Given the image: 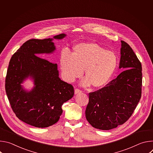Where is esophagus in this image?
<instances>
[{"mask_svg":"<svg viewBox=\"0 0 153 153\" xmlns=\"http://www.w3.org/2000/svg\"><path fill=\"white\" fill-rule=\"evenodd\" d=\"M82 93V91H80L79 89H76L74 90V94H79V93Z\"/></svg>","mask_w":153,"mask_h":153,"instance_id":"esophagus-1","label":"esophagus"}]
</instances>
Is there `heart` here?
I'll use <instances>...</instances> for the list:
<instances>
[{"mask_svg": "<svg viewBox=\"0 0 153 153\" xmlns=\"http://www.w3.org/2000/svg\"><path fill=\"white\" fill-rule=\"evenodd\" d=\"M119 63L117 54L94 42L80 43L73 47L71 55L63 51L60 65L63 79L68 83L80 78L85 71L83 85L95 88L106 86L112 79Z\"/></svg>", "mask_w": 153, "mask_h": 153, "instance_id": "obj_1", "label": "heart"}]
</instances>
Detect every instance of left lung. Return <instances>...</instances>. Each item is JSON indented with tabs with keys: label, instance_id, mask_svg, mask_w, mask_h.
<instances>
[{
	"label": "left lung",
	"instance_id": "left-lung-1",
	"mask_svg": "<svg viewBox=\"0 0 153 153\" xmlns=\"http://www.w3.org/2000/svg\"><path fill=\"white\" fill-rule=\"evenodd\" d=\"M119 68L124 70L103 88L89 94L85 116L95 128L109 130L131 117L142 94V65L134 52L121 40Z\"/></svg>",
	"mask_w": 153,
	"mask_h": 153
}]
</instances>
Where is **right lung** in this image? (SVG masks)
<instances>
[{
    "label": "right lung",
    "instance_id": "right-lung-1",
    "mask_svg": "<svg viewBox=\"0 0 153 153\" xmlns=\"http://www.w3.org/2000/svg\"><path fill=\"white\" fill-rule=\"evenodd\" d=\"M67 36L60 34L45 39H30L11 58L5 79L6 93L13 111L22 121L37 128H46L58 122L62 105L74 96L71 84L59 77L57 65L39 57L56 50L54 39ZM28 78L34 86L30 91L22 84Z\"/></svg>",
    "mask_w": 153,
    "mask_h": 153
}]
</instances>
